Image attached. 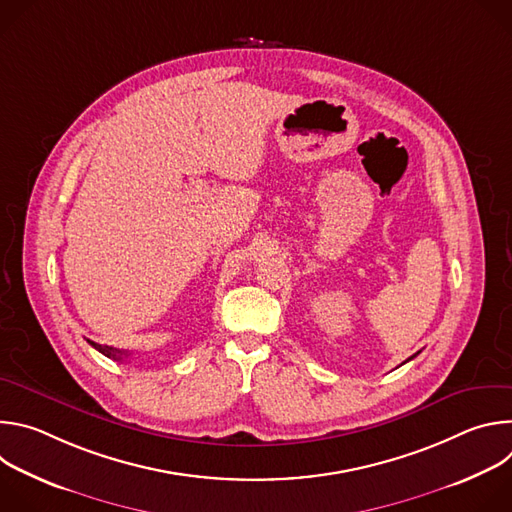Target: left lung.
<instances>
[{
  "label": "left lung",
  "mask_w": 512,
  "mask_h": 512,
  "mask_svg": "<svg viewBox=\"0 0 512 512\" xmlns=\"http://www.w3.org/2000/svg\"><path fill=\"white\" fill-rule=\"evenodd\" d=\"M411 358H415V354H413V356H411ZM411 358H409V360H411Z\"/></svg>",
  "instance_id": "obj_1"
}]
</instances>
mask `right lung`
Returning a JSON list of instances; mask_svg holds the SVG:
<instances>
[{
  "label": "right lung",
  "instance_id": "1",
  "mask_svg": "<svg viewBox=\"0 0 512 512\" xmlns=\"http://www.w3.org/2000/svg\"><path fill=\"white\" fill-rule=\"evenodd\" d=\"M89 344H91L93 348H97L101 354H105L107 358H113V360H123V358L129 356L125 350H117V348H113V346H101V344L91 342V340H89Z\"/></svg>",
  "mask_w": 512,
  "mask_h": 512
}]
</instances>
